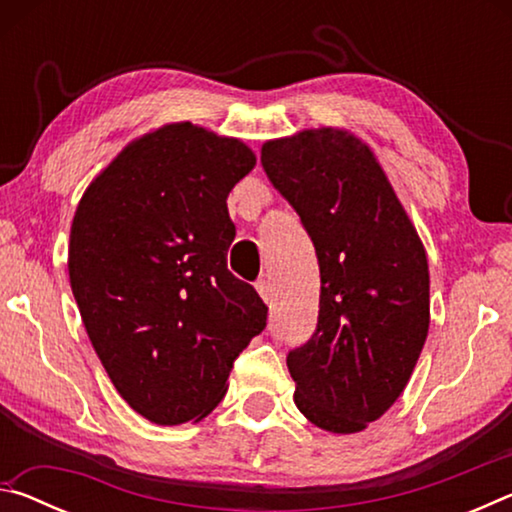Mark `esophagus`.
Instances as JSON below:
<instances>
[{
    "mask_svg": "<svg viewBox=\"0 0 512 512\" xmlns=\"http://www.w3.org/2000/svg\"><path fill=\"white\" fill-rule=\"evenodd\" d=\"M255 287L259 291V296L264 298V302H273V284H271V280H266V277H264V280H259Z\"/></svg>",
    "mask_w": 512,
    "mask_h": 512,
    "instance_id": "34e87169",
    "label": "esophagus"
}]
</instances>
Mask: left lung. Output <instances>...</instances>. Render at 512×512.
<instances>
[{
    "label": "left lung",
    "instance_id": "8db88e82",
    "mask_svg": "<svg viewBox=\"0 0 512 512\" xmlns=\"http://www.w3.org/2000/svg\"><path fill=\"white\" fill-rule=\"evenodd\" d=\"M268 180L316 246V334L287 366L305 418L359 433L409 384L429 334V262L375 151L341 126L262 144Z\"/></svg>",
    "mask_w": 512,
    "mask_h": 512
}]
</instances>
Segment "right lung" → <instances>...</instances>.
<instances>
[{
    "label": "right lung",
    "mask_w": 512,
    "mask_h": 512,
    "mask_svg": "<svg viewBox=\"0 0 512 512\" xmlns=\"http://www.w3.org/2000/svg\"><path fill=\"white\" fill-rule=\"evenodd\" d=\"M239 137L169 121L128 142L85 189L67 271L112 386L142 418L201 422L268 307L228 271V194L255 169Z\"/></svg>",
    "instance_id": "right-lung-1"
}]
</instances>
